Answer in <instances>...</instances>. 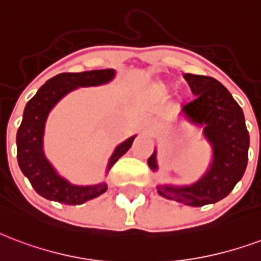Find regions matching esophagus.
I'll return each instance as SVG.
<instances>
[{
	"instance_id": "1",
	"label": "esophagus",
	"mask_w": 261,
	"mask_h": 261,
	"mask_svg": "<svg viewBox=\"0 0 261 261\" xmlns=\"http://www.w3.org/2000/svg\"><path fill=\"white\" fill-rule=\"evenodd\" d=\"M150 127H152V121L146 120L145 123H144V130L148 131V130H149V128H150Z\"/></svg>"
}]
</instances>
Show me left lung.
I'll list each match as a JSON object with an SVG mask.
<instances>
[{"label":"left lung","instance_id":"8db88e82","mask_svg":"<svg viewBox=\"0 0 261 261\" xmlns=\"http://www.w3.org/2000/svg\"><path fill=\"white\" fill-rule=\"evenodd\" d=\"M196 95L184 105L181 116L203 127L204 140L212 146L213 159L202 178L191 185H158L166 199L200 207L224 199L242 178L248 165L249 133L244 112L229 91L216 79L184 74ZM152 171L158 170L156 149L148 159Z\"/></svg>","mask_w":261,"mask_h":261}]
</instances>
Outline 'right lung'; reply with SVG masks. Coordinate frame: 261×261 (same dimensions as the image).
Returning <instances> with one entry per match:
<instances>
[{"mask_svg": "<svg viewBox=\"0 0 261 261\" xmlns=\"http://www.w3.org/2000/svg\"><path fill=\"white\" fill-rule=\"evenodd\" d=\"M115 74L116 71L113 69L61 73L40 87L37 94L28 102L23 112L22 124L16 134L17 163L33 188L42 198L65 204H82L99 196L108 190L106 182L83 187L70 184L67 179L61 177L44 155L42 140L48 115L63 96L79 87L106 84L111 82ZM134 138L136 136L130 137L120 145L116 146L106 166V174L109 173L112 166L130 149Z\"/></svg>", "mask_w": 261, "mask_h": 261, "instance_id": "add662e5", "label": "right lung"}]
</instances>
